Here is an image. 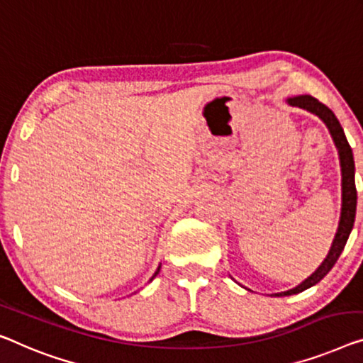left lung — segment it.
<instances>
[{"label": "left lung", "instance_id": "obj_1", "mask_svg": "<svg viewBox=\"0 0 363 363\" xmlns=\"http://www.w3.org/2000/svg\"><path fill=\"white\" fill-rule=\"evenodd\" d=\"M290 106L300 107V109H305L308 112L315 113L321 118V121L326 123L329 128V133L334 140V145H336L337 153H339V161H340V172H342V207H340V220L337 226V233L334 236L333 246L329 250L328 256L321 262V266L318 267L315 272H313L306 280H303L300 285H296L295 289L282 291V294H275L274 296H289L300 294V291L310 289V286L316 285L321 279H324L329 270L333 269L334 264L337 262L340 252L344 251L345 242L349 240L350 231L354 228L355 221V207H357V189H355V164H354V156H352V148L345 138V133L337 117L334 116V112L329 109L328 106H324L323 102L315 99L313 96H296L286 99Z\"/></svg>", "mask_w": 363, "mask_h": 363}]
</instances>
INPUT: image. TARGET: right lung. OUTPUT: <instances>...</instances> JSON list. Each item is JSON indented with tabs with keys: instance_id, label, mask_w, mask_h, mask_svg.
<instances>
[{
	"instance_id": "add662e5",
	"label": "right lung",
	"mask_w": 363,
	"mask_h": 363,
	"mask_svg": "<svg viewBox=\"0 0 363 363\" xmlns=\"http://www.w3.org/2000/svg\"><path fill=\"white\" fill-rule=\"evenodd\" d=\"M160 269H161V266H160L158 269H156V272H155V275H153V277H151V280H153V279L156 277V275H158V272H160Z\"/></svg>"
}]
</instances>
